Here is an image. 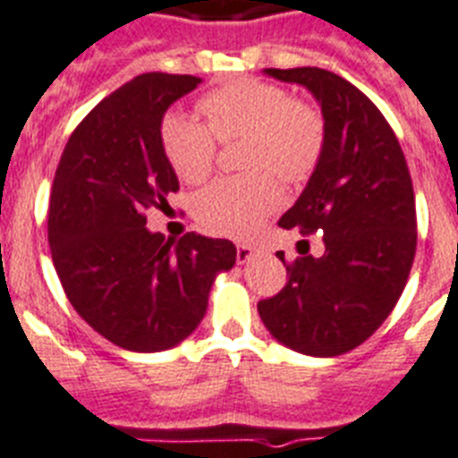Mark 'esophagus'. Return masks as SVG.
Returning <instances> with one entry per match:
<instances>
[{
	"instance_id": "esophagus-1",
	"label": "esophagus",
	"mask_w": 458,
	"mask_h": 458,
	"mask_svg": "<svg viewBox=\"0 0 458 458\" xmlns=\"http://www.w3.org/2000/svg\"><path fill=\"white\" fill-rule=\"evenodd\" d=\"M256 256H258V251H256V249H253V246L237 244V262H240V265H244V262L253 260V258H256Z\"/></svg>"
}]
</instances>
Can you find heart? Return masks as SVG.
<instances>
[{
	"label": "heart",
	"mask_w": 458,
	"mask_h": 458,
	"mask_svg": "<svg viewBox=\"0 0 458 458\" xmlns=\"http://www.w3.org/2000/svg\"><path fill=\"white\" fill-rule=\"evenodd\" d=\"M205 124L184 113L163 117L158 138L170 168L184 182L212 170L216 140L244 138L240 177H218L191 200V212L209 233L251 237L281 200L284 184H304L325 154L327 129L320 110L290 91L258 78H242L198 101Z\"/></svg>",
	"instance_id": "1"
}]
</instances>
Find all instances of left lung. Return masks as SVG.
Instances as JSON below:
<instances>
[{
    "label": "left lung",
    "mask_w": 458,
    "mask_h": 458,
    "mask_svg": "<svg viewBox=\"0 0 458 458\" xmlns=\"http://www.w3.org/2000/svg\"><path fill=\"white\" fill-rule=\"evenodd\" d=\"M320 101L325 154L278 225L323 234V258L285 262L284 290L258 301L265 327L288 348L344 355L385 323L411 276L417 246L415 191L394 131L352 82L316 66L267 69Z\"/></svg>",
    "instance_id": "left-lung-1"
}]
</instances>
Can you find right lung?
Wrapping results in <instances>:
<instances>
[{"label":"right lung","mask_w":458,"mask_h":458,"mask_svg":"<svg viewBox=\"0 0 458 458\" xmlns=\"http://www.w3.org/2000/svg\"><path fill=\"white\" fill-rule=\"evenodd\" d=\"M200 85L196 75L142 73L82 119L64 147L47 207V242L62 288L103 339L158 352L200 325L207 297L237 249L186 233L145 228L149 207L180 191L161 149L163 114Z\"/></svg>","instance_id":"obj_1"}]
</instances>
